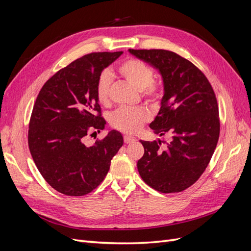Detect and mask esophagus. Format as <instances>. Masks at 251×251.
<instances>
[{
    "label": "esophagus",
    "mask_w": 251,
    "mask_h": 251,
    "mask_svg": "<svg viewBox=\"0 0 251 251\" xmlns=\"http://www.w3.org/2000/svg\"><path fill=\"white\" fill-rule=\"evenodd\" d=\"M124 139H125L126 143H132V142L136 141V138L133 137V136H130V135H126L125 137H124Z\"/></svg>",
    "instance_id": "1"
}]
</instances>
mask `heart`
Instances as JSON below:
<instances>
[{"mask_svg":"<svg viewBox=\"0 0 251 251\" xmlns=\"http://www.w3.org/2000/svg\"><path fill=\"white\" fill-rule=\"evenodd\" d=\"M117 71L135 89L142 91V95L151 103H158L162 97V88L153 81L154 71L144 62L137 58H128L121 63ZM111 76L103 72L98 78L96 85V96L101 104H107L110 100ZM150 112L144 108H120L114 112L111 125L117 130L125 133H136L149 121Z\"/></svg>","mask_w":251,"mask_h":251,"instance_id":"1","label":"heart"}]
</instances>
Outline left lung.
Listing matches in <instances>:
<instances>
[{
	"mask_svg": "<svg viewBox=\"0 0 251 251\" xmlns=\"http://www.w3.org/2000/svg\"><path fill=\"white\" fill-rule=\"evenodd\" d=\"M128 52L160 73L164 93L150 127L155 134L172 136L163 151L160 140H140L144 154L137 162L139 175L158 192H182L200 178L217 147L220 120L215 92L198 68L177 53L162 49Z\"/></svg>",
	"mask_w": 251,
	"mask_h": 251,
	"instance_id": "left-lung-1",
	"label": "left lung"
}]
</instances>
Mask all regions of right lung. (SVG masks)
Masks as SVG:
<instances>
[{
  "instance_id": "obj_1",
  "label": "right lung",
  "mask_w": 251,
  "mask_h": 251,
  "mask_svg": "<svg viewBox=\"0 0 251 251\" xmlns=\"http://www.w3.org/2000/svg\"><path fill=\"white\" fill-rule=\"evenodd\" d=\"M123 53L94 52L77 58L49 78L36 97L29 123V150L44 179L64 195L92 192L123 147V135L116 130L92 146L85 143L91 131L100 132L105 126L96 96L98 78Z\"/></svg>"
}]
</instances>
